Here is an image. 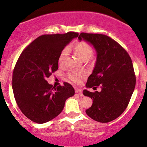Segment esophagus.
<instances>
[{
	"label": "esophagus",
	"mask_w": 147,
	"mask_h": 147,
	"mask_svg": "<svg viewBox=\"0 0 147 147\" xmlns=\"http://www.w3.org/2000/svg\"><path fill=\"white\" fill-rule=\"evenodd\" d=\"M75 92H76V93L80 94V93H82V89H80V88H76Z\"/></svg>",
	"instance_id": "34e87169"
}]
</instances>
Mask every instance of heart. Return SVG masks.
I'll list each match as a JSON object with an SVG mask.
<instances>
[{
    "label": "heart",
    "mask_w": 147,
    "mask_h": 147,
    "mask_svg": "<svg viewBox=\"0 0 147 147\" xmlns=\"http://www.w3.org/2000/svg\"><path fill=\"white\" fill-rule=\"evenodd\" d=\"M74 50L77 54V55L82 60L85 59H89L90 56L93 53V49L92 46L86 41H80L76 43L74 45ZM69 53L68 48H64L60 53L58 57V63L59 65H63L67 56ZM85 76V74L82 72L72 71L68 74V77L74 83H80L82 80Z\"/></svg>",
    "instance_id": "1"
}]
</instances>
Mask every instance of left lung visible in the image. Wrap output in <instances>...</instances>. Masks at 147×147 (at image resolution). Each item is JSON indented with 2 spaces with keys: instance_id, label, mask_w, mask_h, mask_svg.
<instances>
[{
  "instance_id": "1",
  "label": "left lung",
  "mask_w": 147,
  "mask_h": 147,
  "mask_svg": "<svg viewBox=\"0 0 147 147\" xmlns=\"http://www.w3.org/2000/svg\"><path fill=\"white\" fill-rule=\"evenodd\" d=\"M78 39L92 44L97 55L86 88H102L100 92L83 91L84 96L93 100L91 107L86 110V114L97 122L112 121L125 110L135 88L131 58L119 43L103 34L82 33Z\"/></svg>"
}]
</instances>
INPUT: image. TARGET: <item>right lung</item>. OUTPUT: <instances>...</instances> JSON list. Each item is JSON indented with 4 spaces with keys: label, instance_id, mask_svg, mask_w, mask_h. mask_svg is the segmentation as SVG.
I'll return each mask as SVG.
<instances>
[{
    "label": "right lung",
    "instance_id": "right-lung-1",
    "mask_svg": "<svg viewBox=\"0 0 147 147\" xmlns=\"http://www.w3.org/2000/svg\"><path fill=\"white\" fill-rule=\"evenodd\" d=\"M78 33L39 36L23 50L15 66L12 87L19 109L38 124L45 123L63 110L65 100L75 94L71 84L57 87L46 79L58 69V57Z\"/></svg>",
    "mask_w": 147,
    "mask_h": 147
}]
</instances>
